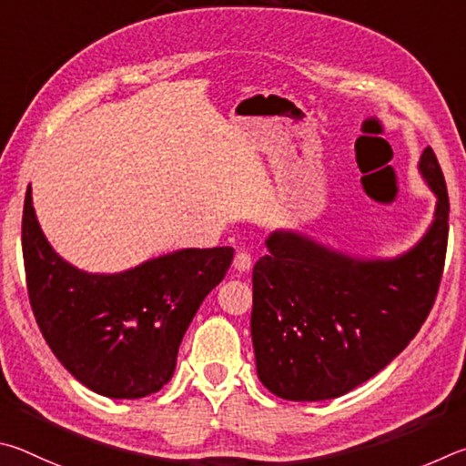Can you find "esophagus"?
Instances as JSON below:
<instances>
[{"mask_svg": "<svg viewBox=\"0 0 466 466\" xmlns=\"http://www.w3.org/2000/svg\"><path fill=\"white\" fill-rule=\"evenodd\" d=\"M233 268L238 272H248L251 268V256L248 254V251H238V256H235L233 259Z\"/></svg>", "mask_w": 466, "mask_h": 466, "instance_id": "1", "label": "esophagus"}]
</instances>
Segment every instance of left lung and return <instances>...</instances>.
Here are the masks:
<instances>
[{"mask_svg": "<svg viewBox=\"0 0 466 466\" xmlns=\"http://www.w3.org/2000/svg\"><path fill=\"white\" fill-rule=\"evenodd\" d=\"M418 169L436 196L423 238L395 258H358L292 228L254 266L251 341L262 385L289 401L350 393L407 348L436 300L448 243L446 182L426 147Z\"/></svg>", "mask_w": 466, "mask_h": 466, "instance_id": "left-lung-1", "label": "left lung"}]
</instances>
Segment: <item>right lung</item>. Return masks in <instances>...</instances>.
<instances>
[{
    "label": "right lung",
    "mask_w": 466,
    "mask_h": 466,
    "mask_svg": "<svg viewBox=\"0 0 466 466\" xmlns=\"http://www.w3.org/2000/svg\"><path fill=\"white\" fill-rule=\"evenodd\" d=\"M22 251L32 313L59 362L110 399H141L174 377L177 348L233 248H187L116 274L79 270L46 241L28 186Z\"/></svg>",
    "instance_id": "add662e5"
}]
</instances>
